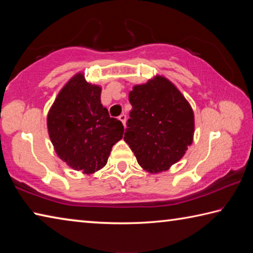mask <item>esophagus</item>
<instances>
[{"mask_svg":"<svg viewBox=\"0 0 253 253\" xmlns=\"http://www.w3.org/2000/svg\"><path fill=\"white\" fill-rule=\"evenodd\" d=\"M118 119H119V121H121V122L124 124V126H125V124H126V119H127L126 114H122L121 116L118 117Z\"/></svg>","mask_w":253,"mask_h":253,"instance_id":"34e87169","label":"esophagus"}]
</instances>
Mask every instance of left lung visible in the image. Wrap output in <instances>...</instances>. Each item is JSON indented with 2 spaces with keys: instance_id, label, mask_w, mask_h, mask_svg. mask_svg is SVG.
Here are the masks:
<instances>
[{
  "instance_id": "1",
  "label": "left lung",
  "mask_w": 253,
  "mask_h": 253,
  "mask_svg": "<svg viewBox=\"0 0 253 253\" xmlns=\"http://www.w3.org/2000/svg\"><path fill=\"white\" fill-rule=\"evenodd\" d=\"M124 139L138 164L151 173L169 169L192 144L194 115L176 87L163 77L135 85Z\"/></svg>"
}]
</instances>
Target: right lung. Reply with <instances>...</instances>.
I'll list each match as a JSON object with an SVG mask.
<instances>
[{"instance_id": "1", "label": "right lung", "mask_w": 253, "mask_h": 253, "mask_svg": "<svg viewBox=\"0 0 253 253\" xmlns=\"http://www.w3.org/2000/svg\"><path fill=\"white\" fill-rule=\"evenodd\" d=\"M100 87L81 74L68 83L48 115V130L58 156L76 170L90 174L104 168L124 126L101 105Z\"/></svg>"}]
</instances>
